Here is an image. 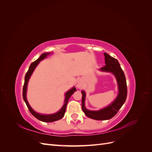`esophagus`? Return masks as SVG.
Instances as JSON below:
<instances>
[{
  "mask_svg": "<svg viewBox=\"0 0 152 152\" xmlns=\"http://www.w3.org/2000/svg\"><path fill=\"white\" fill-rule=\"evenodd\" d=\"M77 87H79V88H82V83L80 81H79L77 83Z\"/></svg>",
  "mask_w": 152,
  "mask_h": 152,
  "instance_id": "obj_1",
  "label": "esophagus"
}]
</instances>
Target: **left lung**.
Masks as SVG:
<instances>
[{
    "label": "left lung",
    "instance_id": "1",
    "mask_svg": "<svg viewBox=\"0 0 152 152\" xmlns=\"http://www.w3.org/2000/svg\"><path fill=\"white\" fill-rule=\"evenodd\" d=\"M104 55L106 65L101 68L100 70L104 72H112L115 76L118 82L119 91L117 98L108 107L98 110V111H91V110H88L86 108L84 104L86 93L83 91L81 92L82 94V110L87 117L98 121L108 120L115 115L118 110L122 107V106L125 103L127 94L126 77L117 59L110 56L108 54L106 53H104Z\"/></svg>",
    "mask_w": 152,
    "mask_h": 152
}]
</instances>
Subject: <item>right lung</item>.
Masks as SVG:
<instances>
[{"instance_id":"obj_1","label":"right lung","mask_w":152,"mask_h":152,"mask_svg":"<svg viewBox=\"0 0 152 152\" xmlns=\"http://www.w3.org/2000/svg\"><path fill=\"white\" fill-rule=\"evenodd\" d=\"M50 53H44L42 54L41 56L38 59H37L36 61H34L33 63H31V65L29 67V69L28 72H26L25 77V83L23 85V99L25 101V102L28 107L29 111L30 112V113L33 115L37 118V119H39V121H41L42 122H52L54 121H56L59 120L63 117L64 115H65V111H66V105L68 103V102L69 99H70V96L74 93V92H75L76 88L75 87H73V88H72L70 91H68L67 93L65 94V104L63 106V107L61 108V109L59 110V111L56 113L54 114H51V115H42V114H40L35 112L34 110L32 109L30 106L29 105L28 102H27V99L26 98V88H27V84H28V82L29 80V79L30 76L31 75L32 73H33L34 70H35V67L37 66L38 64L39 63V62L42 60L43 59H44L45 57H46L48 54H49Z\"/></svg>"}]
</instances>
